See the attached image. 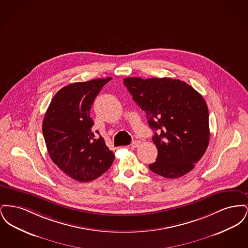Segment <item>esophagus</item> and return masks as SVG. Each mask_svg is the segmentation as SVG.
Listing matches in <instances>:
<instances>
[{
	"label": "esophagus",
	"mask_w": 248,
	"mask_h": 248,
	"mask_svg": "<svg viewBox=\"0 0 248 248\" xmlns=\"http://www.w3.org/2000/svg\"><path fill=\"white\" fill-rule=\"evenodd\" d=\"M140 143L141 142L140 141V140H135V141L132 142V147L133 148H137V147H139L140 145Z\"/></svg>",
	"instance_id": "obj_1"
}]
</instances>
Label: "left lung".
I'll use <instances>...</instances> for the list:
<instances>
[{
	"label": "left lung",
	"instance_id": "left-lung-1",
	"mask_svg": "<svg viewBox=\"0 0 248 248\" xmlns=\"http://www.w3.org/2000/svg\"><path fill=\"white\" fill-rule=\"evenodd\" d=\"M124 84L155 131L153 140L158 155L150 169L166 178L189 173L205 153L210 139L208 108L202 94L172 78L128 77Z\"/></svg>",
	"mask_w": 248,
	"mask_h": 248
}]
</instances>
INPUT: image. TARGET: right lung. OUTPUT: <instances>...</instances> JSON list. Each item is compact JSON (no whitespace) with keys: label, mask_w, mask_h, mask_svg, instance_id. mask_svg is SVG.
<instances>
[{"label":"right lung","mask_w":248,"mask_h":248,"mask_svg":"<svg viewBox=\"0 0 248 248\" xmlns=\"http://www.w3.org/2000/svg\"><path fill=\"white\" fill-rule=\"evenodd\" d=\"M110 80L64 86L53 97L44 118L43 134L50 158L65 174L81 182L100 177L114 161L104 139L95 136L90 117L95 96Z\"/></svg>","instance_id":"add662e5"}]
</instances>
